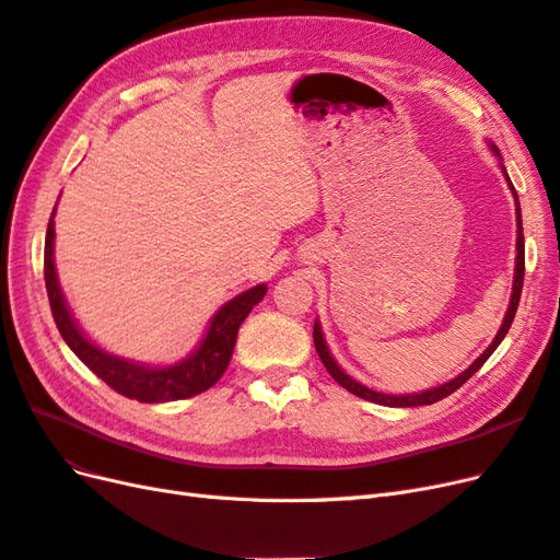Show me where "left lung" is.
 <instances>
[{"label":"left lung","instance_id":"8db88e82","mask_svg":"<svg viewBox=\"0 0 560 560\" xmlns=\"http://www.w3.org/2000/svg\"><path fill=\"white\" fill-rule=\"evenodd\" d=\"M490 147H493V144H490ZM493 151H495V156L500 159V151H498L495 147H493ZM500 167H502V173H504V177H506L504 165H500ZM506 182H510V177H506ZM510 189H512V194H514V200H516V224H518V231H516V266H514V290H512V299H510V308H506L504 322H502V327H500L498 336L493 338V343H490V346L483 350V354H479V358L474 360V362L469 364V369H465L460 376H455L453 381H448V383H444V385L432 387V389H425V393H416V395H383V393H376V389H369V387H364L362 383H358V381H354V378H350V376L346 374V371L336 364V360L331 358V352H329V348H327L325 334H322L319 322H315V327H313V341H315V350H317V354H319L322 364H325V369L329 371L331 378H334L338 385H343V387L348 389V393H352V395H358V397H362V399H366V401L383 404V406H422V404H434V401H439V399L448 397L451 393H455L457 387H460L463 383H467V381H469L474 374H477V371L483 366V362H486V360L490 358V354L495 352V348L502 343V338L506 336V331H510L512 322H514V315H516V308H518L521 290H523V273H525V249H523L521 206H518V196H516V191H514L512 182H510Z\"/></svg>","mask_w":560,"mask_h":560}]
</instances>
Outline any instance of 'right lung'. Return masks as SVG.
I'll use <instances>...</instances> for the list:
<instances>
[{
    "mask_svg": "<svg viewBox=\"0 0 560 560\" xmlns=\"http://www.w3.org/2000/svg\"><path fill=\"white\" fill-rule=\"evenodd\" d=\"M56 210L50 212L48 229H46V247H44V280L50 313L58 325L60 336L65 343L72 348L77 358L86 364L97 378H103L118 395L128 399H138L144 404H161V401H175V399H189L194 395L206 393L226 371L231 354L235 348V336L243 325V319L249 311L266 294V284H257L252 290L238 294L224 303L222 308L214 313L210 319V327L202 336L198 348L184 358L182 362L167 364V366H147L132 360L116 358L112 352H105L95 346L91 338L79 329L70 308H67L65 296L60 292V282L56 276L54 264V241H56Z\"/></svg>",
    "mask_w": 560,
    "mask_h": 560,
    "instance_id": "right-lung-1",
    "label": "right lung"
}]
</instances>
